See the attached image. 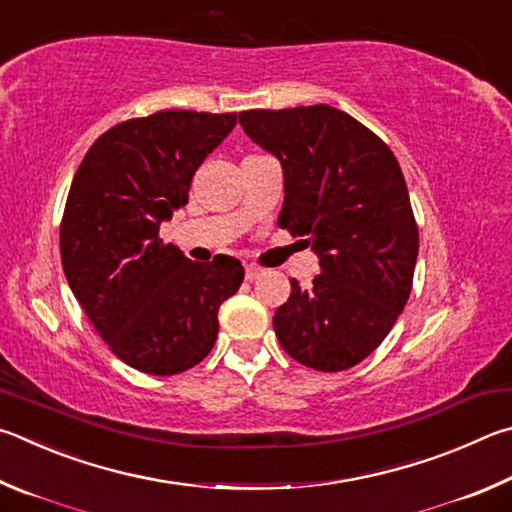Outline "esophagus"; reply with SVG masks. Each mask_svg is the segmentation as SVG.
Instances as JSON below:
<instances>
[{
  "instance_id": "1",
  "label": "esophagus",
  "mask_w": 512,
  "mask_h": 512,
  "mask_svg": "<svg viewBox=\"0 0 512 512\" xmlns=\"http://www.w3.org/2000/svg\"><path fill=\"white\" fill-rule=\"evenodd\" d=\"M258 276H263L261 267H256V265H247V267H245V279H247V281H256Z\"/></svg>"
}]
</instances>
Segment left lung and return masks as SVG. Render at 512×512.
Listing matches in <instances>:
<instances>
[{
    "instance_id": "left-lung-1",
    "label": "left lung",
    "mask_w": 512,
    "mask_h": 512,
    "mask_svg": "<svg viewBox=\"0 0 512 512\" xmlns=\"http://www.w3.org/2000/svg\"><path fill=\"white\" fill-rule=\"evenodd\" d=\"M247 137L281 161L279 227L319 256L312 288L292 283L276 310L283 351L315 371H346L396 324L414 281L418 227L387 143L330 105L240 112Z\"/></svg>"
}]
</instances>
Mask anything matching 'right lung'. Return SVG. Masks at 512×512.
<instances>
[{"label": "right lung", "instance_id": "right-lung-1", "mask_svg": "<svg viewBox=\"0 0 512 512\" xmlns=\"http://www.w3.org/2000/svg\"><path fill=\"white\" fill-rule=\"evenodd\" d=\"M236 114L166 110L101 134L71 182L60 224L62 270L96 333L128 366L175 375L200 364L218 337L220 303L245 270L231 256L193 263L159 240L188 202L195 170Z\"/></svg>", "mask_w": 512, "mask_h": 512}]
</instances>
